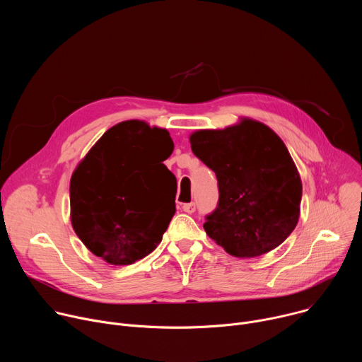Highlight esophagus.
<instances>
[{
  "label": "esophagus",
  "mask_w": 362,
  "mask_h": 362,
  "mask_svg": "<svg viewBox=\"0 0 362 362\" xmlns=\"http://www.w3.org/2000/svg\"><path fill=\"white\" fill-rule=\"evenodd\" d=\"M182 209L186 214H193L196 211V206H194V203H183L182 204Z\"/></svg>",
  "instance_id": "1"
}]
</instances>
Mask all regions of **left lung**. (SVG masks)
Here are the masks:
<instances>
[{
  "label": "left lung",
  "instance_id": "left-lung-1",
  "mask_svg": "<svg viewBox=\"0 0 362 362\" xmlns=\"http://www.w3.org/2000/svg\"><path fill=\"white\" fill-rule=\"evenodd\" d=\"M192 151L218 179V208L203 228L236 257L261 256L295 229L302 182L281 137L267 124L242 119L222 130H197Z\"/></svg>",
  "mask_w": 362,
  "mask_h": 362
}]
</instances>
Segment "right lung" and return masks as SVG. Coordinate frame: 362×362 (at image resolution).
<instances>
[{
	"label": "right lung",
	"mask_w": 362,
	"mask_h": 362,
	"mask_svg": "<svg viewBox=\"0 0 362 362\" xmlns=\"http://www.w3.org/2000/svg\"><path fill=\"white\" fill-rule=\"evenodd\" d=\"M166 129L122 122L103 134L70 180L71 225L110 265H132L162 242L175 212L176 177Z\"/></svg>",
	"instance_id": "add662e5"
}]
</instances>
